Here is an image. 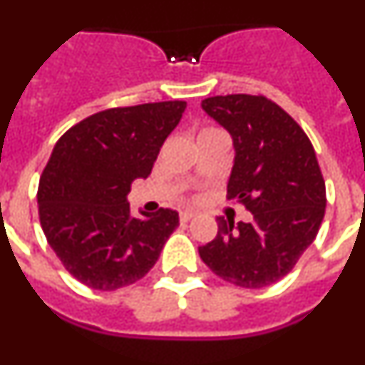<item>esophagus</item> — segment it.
Listing matches in <instances>:
<instances>
[{"label":"esophagus","instance_id":"esophagus-1","mask_svg":"<svg viewBox=\"0 0 365 365\" xmlns=\"http://www.w3.org/2000/svg\"><path fill=\"white\" fill-rule=\"evenodd\" d=\"M195 215H197V214H195V212L185 210V212H180L179 217H180V221H182V222H188L190 219H193V217H195Z\"/></svg>","mask_w":365,"mask_h":365}]
</instances>
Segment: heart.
<instances>
[{
  "label": "heart",
  "instance_id": "heart-1",
  "mask_svg": "<svg viewBox=\"0 0 365 365\" xmlns=\"http://www.w3.org/2000/svg\"><path fill=\"white\" fill-rule=\"evenodd\" d=\"M208 131H217V130H215V128H202V130L199 131V135H202V133H208Z\"/></svg>",
  "mask_w": 365,
  "mask_h": 365
}]
</instances>
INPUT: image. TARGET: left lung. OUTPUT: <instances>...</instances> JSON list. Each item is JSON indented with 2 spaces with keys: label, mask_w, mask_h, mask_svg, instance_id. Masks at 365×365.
<instances>
[{
  "label": "left lung",
  "mask_w": 365,
  "mask_h": 365,
  "mask_svg": "<svg viewBox=\"0 0 365 365\" xmlns=\"http://www.w3.org/2000/svg\"><path fill=\"white\" fill-rule=\"evenodd\" d=\"M232 135L228 199L243 202L250 222L217 217V235L199 256L225 282L261 289L291 272L325 215V180L298 122L261 95L210 96L201 102Z\"/></svg>",
  "instance_id": "1"
}]
</instances>
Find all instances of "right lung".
Segmentation results:
<instances>
[{"label":"right lung","instance_id":"right-lung-1","mask_svg":"<svg viewBox=\"0 0 365 365\" xmlns=\"http://www.w3.org/2000/svg\"><path fill=\"white\" fill-rule=\"evenodd\" d=\"M186 102L106 109L60 137L38 185L43 234L62 265L83 285L117 291L144 278L179 214L160 208L133 217L128 193L151 173Z\"/></svg>","mask_w":365,"mask_h":365}]
</instances>
